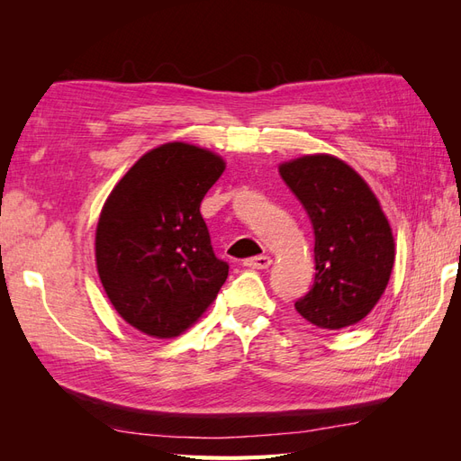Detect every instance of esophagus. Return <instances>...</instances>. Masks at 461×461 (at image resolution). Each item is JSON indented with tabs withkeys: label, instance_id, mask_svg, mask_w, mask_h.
Segmentation results:
<instances>
[{
	"label": "esophagus",
	"instance_id": "obj_1",
	"mask_svg": "<svg viewBox=\"0 0 461 461\" xmlns=\"http://www.w3.org/2000/svg\"><path fill=\"white\" fill-rule=\"evenodd\" d=\"M269 265H271L269 256H256V258H248L244 261V267H248V269H267Z\"/></svg>",
	"mask_w": 461,
	"mask_h": 461
}]
</instances>
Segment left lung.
I'll return each instance as SVG.
<instances>
[{
  "label": "left lung",
  "instance_id": "obj_1",
  "mask_svg": "<svg viewBox=\"0 0 461 461\" xmlns=\"http://www.w3.org/2000/svg\"><path fill=\"white\" fill-rule=\"evenodd\" d=\"M315 234V281L296 312L319 329L356 325L381 300L394 239L379 200L350 165L317 153L278 167Z\"/></svg>",
  "mask_w": 461,
  "mask_h": 461
}]
</instances>
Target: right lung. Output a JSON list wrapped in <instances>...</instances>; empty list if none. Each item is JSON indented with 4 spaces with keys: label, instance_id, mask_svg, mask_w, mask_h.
Listing matches in <instances>:
<instances>
[{
    "label": "right lung",
    "instance_id": "add662e5",
    "mask_svg": "<svg viewBox=\"0 0 461 461\" xmlns=\"http://www.w3.org/2000/svg\"><path fill=\"white\" fill-rule=\"evenodd\" d=\"M225 171L213 151L169 142L148 151L109 194L95 229V265L129 325L178 337L229 276L215 258L200 203Z\"/></svg>",
    "mask_w": 461,
    "mask_h": 461
}]
</instances>
